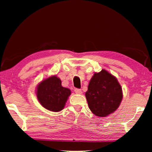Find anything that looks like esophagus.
<instances>
[{
	"label": "esophagus",
	"instance_id": "esophagus-1",
	"mask_svg": "<svg viewBox=\"0 0 152 152\" xmlns=\"http://www.w3.org/2000/svg\"><path fill=\"white\" fill-rule=\"evenodd\" d=\"M75 93H77V94H82V90H81V89H79V88L75 89Z\"/></svg>",
	"mask_w": 152,
	"mask_h": 152
}]
</instances>
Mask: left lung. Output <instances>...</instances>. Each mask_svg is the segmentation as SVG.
I'll list each match as a JSON object with an SVG mask.
<instances>
[{"mask_svg":"<svg viewBox=\"0 0 152 152\" xmlns=\"http://www.w3.org/2000/svg\"><path fill=\"white\" fill-rule=\"evenodd\" d=\"M86 97L89 109L99 117H106L119 107L122 99V88L113 75L102 69L93 75Z\"/></svg>","mask_w":152,"mask_h":152,"instance_id":"obj_1","label":"left lung"}]
</instances>
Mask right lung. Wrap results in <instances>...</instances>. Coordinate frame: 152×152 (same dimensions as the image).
I'll return each mask as SVG.
<instances>
[{"label": "right lung", "instance_id": "add662e5", "mask_svg": "<svg viewBox=\"0 0 152 152\" xmlns=\"http://www.w3.org/2000/svg\"><path fill=\"white\" fill-rule=\"evenodd\" d=\"M70 93V89L61 86L59 78L52 76L38 85L37 96L43 107L49 111L58 112L64 109Z\"/></svg>", "mask_w": 152, "mask_h": 152}]
</instances>
